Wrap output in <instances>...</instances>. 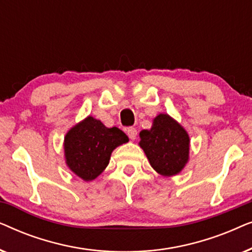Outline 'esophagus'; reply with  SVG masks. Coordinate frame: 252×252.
I'll list each match as a JSON object with an SVG mask.
<instances>
[{
    "instance_id": "obj_1",
    "label": "esophagus",
    "mask_w": 252,
    "mask_h": 252,
    "mask_svg": "<svg viewBox=\"0 0 252 252\" xmlns=\"http://www.w3.org/2000/svg\"><path fill=\"white\" fill-rule=\"evenodd\" d=\"M126 133L130 140H134L137 135V130L134 128V127H128V128L126 129Z\"/></svg>"
}]
</instances>
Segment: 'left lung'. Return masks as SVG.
Returning <instances> with one entry per match:
<instances>
[{
    "label": "left lung",
    "mask_w": 252,
    "mask_h": 252,
    "mask_svg": "<svg viewBox=\"0 0 252 252\" xmlns=\"http://www.w3.org/2000/svg\"><path fill=\"white\" fill-rule=\"evenodd\" d=\"M140 137L141 148L159 174H177L188 161V134L168 115L157 116L151 129L142 130Z\"/></svg>",
    "instance_id": "1"
}]
</instances>
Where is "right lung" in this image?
<instances>
[{
  "mask_svg": "<svg viewBox=\"0 0 252 252\" xmlns=\"http://www.w3.org/2000/svg\"><path fill=\"white\" fill-rule=\"evenodd\" d=\"M127 141L122 129L108 128L99 120L88 117L65 136L67 166L85 181L93 180L108 166L113 149Z\"/></svg>",
  "mask_w": 252,
  "mask_h": 252,
  "instance_id": "obj_1",
  "label": "right lung"
}]
</instances>
